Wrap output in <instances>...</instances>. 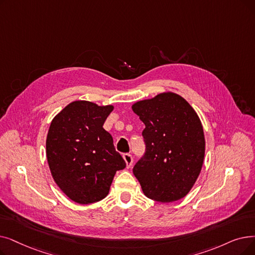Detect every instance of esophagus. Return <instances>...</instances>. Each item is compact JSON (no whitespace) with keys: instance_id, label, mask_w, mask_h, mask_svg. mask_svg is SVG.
I'll return each mask as SVG.
<instances>
[{"instance_id":"34e87169","label":"esophagus","mask_w":255,"mask_h":255,"mask_svg":"<svg viewBox=\"0 0 255 255\" xmlns=\"http://www.w3.org/2000/svg\"><path fill=\"white\" fill-rule=\"evenodd\" d=\"M123 158H124V160H125V162H126V167H127V168H130L132 162H133V157H132V155L129 154V153H125V154L123 155Z\"/></svg>"}]
</instances>
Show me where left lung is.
<instances>
[{
	"instance_id": "1",
	"label": "left lung",
	"mask_w": 255,
	"mask_h": 255,
	"mask_svg": "<svg viewBox=\"0 0 255 255\" xmlns=\"http://www.w3.org/2000/svg\"><path fill=\"white\" fill-rule=\"evenodd\" d=\"M146 128V152L133 174L152 200L169 203L185 197L201 172L205 138L194 108L174 93H162L132 105Z\"/></svg>"
}]
</instances>
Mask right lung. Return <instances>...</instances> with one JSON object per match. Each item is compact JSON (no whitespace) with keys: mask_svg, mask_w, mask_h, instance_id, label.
<instances>
[{"mask_svg":"<svg viewBox=\"0 0 255 255\" xmlns=\"http://www.w3.org/2000/svg\"><path fill=\"white\" fill-rule=\"evenodd\" d=\"M113 110V105L74 101L51 122L46 141L49 168L59 189L76 203L102 200L116 172L126 168L103 128Z\"/></svg>","mask_w":255,"mask_h":255,"instance_id":"right-lung-1","label":"right lung"}]
</instances>
